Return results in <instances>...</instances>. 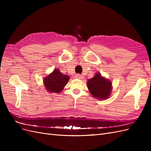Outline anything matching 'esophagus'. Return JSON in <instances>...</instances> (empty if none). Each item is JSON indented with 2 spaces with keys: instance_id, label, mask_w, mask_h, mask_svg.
I'll return each instance as SVG.
<instances>
[{
  "instance_id": "obj_1",
  "label": "esophagus",
  "mask_w": 151,
  "mask_h": 151,
  "mask_svg": "<svg viewBox=\"0 0 151 151\" xmlns=\"http://www.w3.org/2000/svg\"><path fill=\"white\" fill-rule=\"evenodd\" d=\"M83 77L84 76L80 74H77L76 75V78L77 79H83Z\"/></svg>"
}]
</instances>
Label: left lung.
I'll use <instances>...</instances> for the list:
<instances>
[{"label":"left lung","instance_id":"1","mask_svg":"<svg viewBox=\"0 0 151 151\" xmlns=\"http://www.w3.org/2000/svg\"><path fill=\"white\" fill-rule=\"evenodd\" d=\"M87 86L89 92L94 98L105 99L109 97L111 91V83L96 73L92 79L88 80Z\"/></svg>","mask_w":151,"mask_h":151}]
</instances>
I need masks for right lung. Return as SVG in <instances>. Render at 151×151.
<instances>
[{
    "label": "right lung",
    "instance_id": "right-lung-1",
    "mask_svg": "<svg viewBox=\"0 0 151 151\" xmlns=\"http://www.w3.org/2000/svg\"><path fill=\"white\" fill-rule=\"evenodd\" d=\"M69 76L62 74L58 69L54 70L52 73L45 77L43 82L48 93H60L69 80Z\"/></svg>",
    "mask_w": 151,
    "mask_h": 151
}]
</instances>
